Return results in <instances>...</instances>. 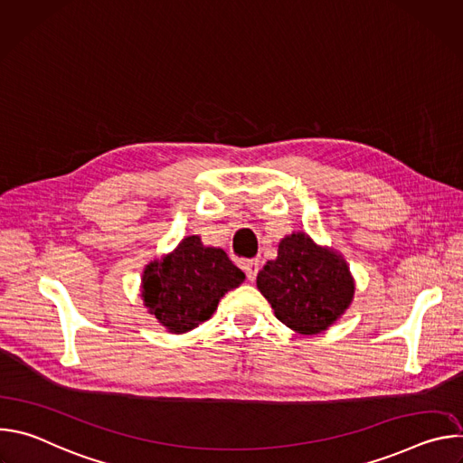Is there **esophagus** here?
Instances as JSON below:
<instances>
[{"label":"esophagus","mask_w":463,"mask_h":463,"mask_svg":"<svg viewBox=\"0 0 463 463\" xmlns=\"http://www.w3.org/2000/svg\"><path fill=\"white\" fill-rule=\"evenodd\" d=\"M243 271H245V275H247V280L254 282V280H256V275H258V271H260V261H258L256 258H254V260H245Z\"/></svg>","instance_id":"34e87169"}]
</instances>
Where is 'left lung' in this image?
Returning a JSON list of instances; mask_svg holds the SVG:
<instances>
[{
	"instance_id": "1",
	"label": "left lung",
	"mask_w": 463,
	"mask_h": 463,
	"mask_svg": "<svg viewBox=\"0 0 463 463\" xmlns=\"http://www.w3.org/2000/svg\"><path fill=\"white\" fill-rule=\"evenodd\" d=\"M256 286L277 318L304 335L332 326L354 298L346 261L302 232L280 241L277 260L263 266Z\"/></svg>"
}]
</instances>
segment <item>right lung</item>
I'll use <instances>...</instances> for the list:
<instances>
[{
  "label": "right lung",
  "mask_w": 463,
  "mask_h": 463,
  "mask_svg": "<svg viewBox=\"0 0 463 463\" xmlns=\"http://www.w3.org/2000/svg\"><path fill=\"white\" fill-rule=\"evenodd\" d=\"M243 279L225 250L203 247L200 236H188L163 261L146 268L143 298L165 327L184 334L207 320L220 298Z\"/></svg>",
  "instance_id": "1"
}]
</instances>
